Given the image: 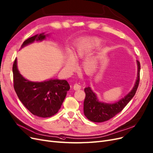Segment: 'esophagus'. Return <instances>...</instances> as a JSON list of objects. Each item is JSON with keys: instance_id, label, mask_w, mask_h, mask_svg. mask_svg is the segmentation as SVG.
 I'll return each instance as SVG.
<instances>
[{"instance_id": "34e87169", "label": "esophagus", "mask_w": 153, "mask_h": 153, "mask_svg": "<svg viewBox=\"0 0 153 153\" xmlns=\"http://www.w3.org/2000/svg\"><path fill=\"white\" fill-rule=\"evenodd\" d=\"M81 88V86L77 83H76L75 85H74V90H79Z\"/></svg>"}]
</instances>
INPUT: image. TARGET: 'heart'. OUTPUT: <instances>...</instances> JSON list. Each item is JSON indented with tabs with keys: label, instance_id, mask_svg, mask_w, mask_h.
<instances>
[{
	"label": "heart",
	"instance_id": "heart-1",
	"mask_svg": "<svg viewBox=\"0 0 153 153\" xmlns=\"http://www.w3.org/2000/svg\"><path fill=\"white\" fill-rule=\"evenodd\" d=\"M102 44V39L98 37L86 38L79 42L73 52V56L76 60H79L89 56L96 49L99 48ZM107 52V49L103 50L98 55L87 57L81 64V69L87 75H91L97 71L98 63L101 59ZM71 54L68 52L66 54L65 67L68 70H72L76 66V62Z\"/></svg>",
	"mask_w": 153,
	"mask_h": 153
}]
</instances>
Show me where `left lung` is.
Wrapping results in <instances>:
<instances>
[{"instance_id":"obj_1","label":"left lung","mask_w":153,"mask_h":153,"mask_svg":"<svg viewBox=\"0 0 153 153\" xmlns=\"http://www.w3.org/2000/svg\"><path fill=\"white\" fill-rule=\"evenodd\" d=\"M137 77L134 86L130 91L120 100L114 103H105L98 100L96 93L88 86L85 88L86 97L84 101V114L93 122L100 123L110 120L121 112L134 97L140 79V62L137 60Z\"/></svg>"}]
</instances>
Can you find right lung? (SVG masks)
Instances as JSON below:
<instances>
[{"label": "right lung", "instance_id": "1", "mask_svg": "<svg viewBox=\"0 0 153 153\" xmlns=\"http://www.w3.org/2000/svg\"><path fill=\"white\" fill-rule=\"evenodd\" d=\"M50 34L41 33L25 41L21 49L35 41L45 40ZM14 88L18 97L32 114L41 117L55 115L60 109L62 103L70 89L66 80L58 79L42 82L30 81L19 72L17 66V58L13 66Z\"/></svg>", "mask_w": 153, "mask_h": 153}]
</instances>
